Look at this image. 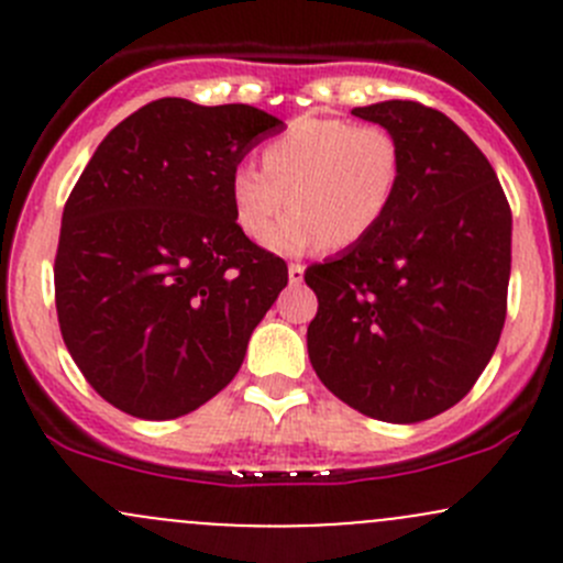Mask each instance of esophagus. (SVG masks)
Listing matches in <instances>:
<instances>
[{
  "label": "esophagus",
  "mask_w": 563,
  "mask_h": 563,
  "mask_svg": "<svg viewBox=\"0 0 563 563\" xmlns=\"http://www.w3.org/2000/svg\"><path fill=\"white\" fill-rule=\"evenodd\" d=\"M302 280H305V266L302 264L288 266V283H291V286H302Z\"/></svg>",
  "instance_id": "1"
}]
</instances>
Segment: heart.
I'll return each instance as SVG.
<instances>
[{
  "label": "heart",
  "instance_id": "b5f03b06",
  "mask_svg": "<svg viewBox=\"0 0 563 563\" xmlns=\"http://www.w3.org/2000/svg\"><path fill=\"white\" fill-rule=\"evenodd\" d=\"M400 144L378 124L340 117L294 119L264 146L261 168L242 163L229 181L242 234L264 242L282 209L295 212L266 241L286 255L351 247L387 218L400 181Z\"/></svg>",
  "mask_w": 563,
  "mask_h": 563
}]
</instances>
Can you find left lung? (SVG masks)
I'll list each match as a JSON object with an SVG mask.
<instances>
[{"mask_svg": "<svg viewBox=\"0 0 563 563\" xmlns=\"http://www.w3.org/2000/svg\"><path fill=\"white\" fill-rule=\"evenodd\" d=\"M400 144L387 218L313 264L308 354L323 387L360 413L411 424L468 395L507 318L512 212L479 146L413 100L354 108Z\"/></svg>", "mask_w": 563, "mask_h": 563, "instance_id": "1", "label": "left lung"}]
</instances>
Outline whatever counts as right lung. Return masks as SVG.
Listing matches in <instances>:
<instances>
[{
    "instance_id": "right-lung-1",
    "label": "right lung",
    "mask_w": 563,
    "mask_h": 563,
    "mask_svg": "<svg viewBox=\"0 0 563 563\" xmlns=\"http://www.w3.org/2000/svg\"><path fill=\"white\" fill-rule=\"evenodd\" d=\"M280 130L253 106L163 98L119 122L73 187L56 316L78 371L119 411L185 417L242 367L288 266L242 234L229 181Z\"/></svg>"
}]
</instances>
